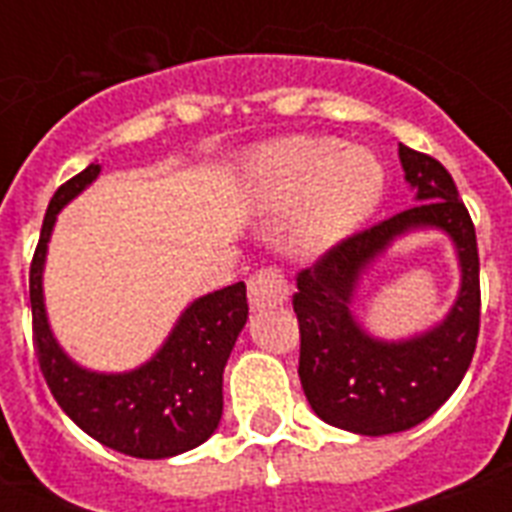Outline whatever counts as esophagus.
<instances>
[{
  "instance_id": "1",
  "label": "esophagus",
  "mask_w": 512,
  "mask_h": 512,
  "mask_svg": "<svg viewBox=\"0 0 512 512\" xmlns=\"http://www.w3.org/2000/svg\"><path fill=\"white\" fill-rule=\"evenodd\" d=\"M249 305L252 311H265V308H276L289 300V284L279 271L265 268V271L252 273L249 279Z\"/></svg>"
}]
</instances>
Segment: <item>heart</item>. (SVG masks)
<instances>
[{"instance_id": "b5f03b06", "label": "heart", "mask_w": 512, "mask_h": 512, "mask_svg": "<svg viewBox=\"0 0 512 512\" xmlns=\"http://www.w3.org/2000/svg\"><path fill=\"white\" fill-rule=\"evenodd\" d=\"M382 185L377 156L335 138L276 140L247 162V193L257 207H297L287 247L305 260L327 255L356 233L380 204Z\"/></svg>"}]
</instances>
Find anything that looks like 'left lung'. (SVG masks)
<instances>
[{"instance_id": "1", "label": "left lung", "mask_w": 512, "mask_h": 512, "mask_svg": "<svg viewBox=\"0 0 512 512\" xmlns=\"http://www.w3.org/2000/svg\"><path fill=\"white\" fill-rule=\"evenodd\" d=\"M414 207L342 241L297 276L300 382L321 420L358 436H390L428 420L468 372L481 321L476 228L452 175L433 156L398 146ZM441 232L458 257L461 287L430 328L380 338L357 319V292L396 240Z\"/></svg>"}]
</instances>
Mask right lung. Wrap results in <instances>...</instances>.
<instances>
[{
    "mask_svg": "<svg viewBox=\"0 0 512 512\" xmlns=\"http://www.w3.org/2000/svg\"><path fill=\"white\" fill-rule=\"evenodd\" d=\"M90 164L50 199L34 252L28 289L39 366L60 409L114 452L167 460L204 444L223 417V372L249 319L244 281L196 297L170 335L135 369L95 372L66 353L44 305V265L58 215L100 177Z\"/></svg>",
    "mask_w": 512,
    "mask_h": 512,
    "instance_id": "right-lung-1",
    "label": "right lung"
}]
</instances>
